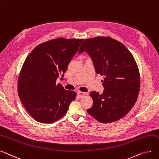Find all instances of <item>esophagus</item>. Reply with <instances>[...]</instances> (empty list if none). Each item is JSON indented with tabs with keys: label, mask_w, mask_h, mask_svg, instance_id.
I'll list each match as a JSON object with an SVG mask.
<instances>
[{
	"label": "esophagus",
	"mask_w": 159,
	"mask_h": 159,
	"mask_svg": "<svg viewBox=\"0 0 159 159\" xmlns=\"http://www.w3.org/2000/svg\"><path fill=\"white\" fill-rule=\"evenodd\" d=\"M77 95L79 96V97L82 98V97L85 96L86 93H84V92H82V91H78V92H77Z\"/></svg>",
	"instance_id": "1"
}]
</instances>
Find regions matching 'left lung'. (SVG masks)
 I'll return each instance as SVG.
<instances>
[{
    "label": "left lung",
    "instance_id": "1",
    "mask_svg": "<svg viewBox=\"0 0 159 159\" xmlns=\"http://www.w3.org/2000/svg\"><path fill=\"white\" fill-rule=\"evenodd\" d=\"M91 56L97 74L103 76L102 94L90 93L93 100L87 112L102 123L118 121L135 105L140 88V74L136 61L122 43L111 37L86 39L79 53Z\"/></svg>",
    "mask_w": 159,
    "mask_h": 159
}]
</instances>
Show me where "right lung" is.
<instances>
[{"label": "right lung", "instance_id": "1", "mask_svg": "<svg viewBox=\"0 0 159 159\" xmlns=\"http://www.w3.org/2000/svg\"><path fill=\"white\" fill-rule=\"evenodd\" d=\"M83 39L59 38L36 47L25 59L18 79V94L35 120L52 123L64 116L77 93L56 84L64 76Z\"/></svg>", "mask_w": 159, "mask_h": 159}]
</instances>
